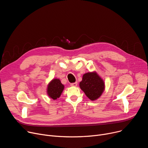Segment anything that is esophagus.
I'll list each match as a JSON object with an SVG mask.
<instances>
[{
    "label": "esophagus",
    "instance_id": "obj_1",
    "mask_svg": "<svg viewBox=\"0 0 148 148\" xmlns=\"http://www.w3.org/2000/svg\"><path fill=\"white\" fill-rule=\"evenodd\" d=\"M78 85V83L77 82H74V83H71L70 84V86H72V87H77Z\"/></svg>",
    "mask_w": 148,
    "mask_h": 148
}]
</instances>
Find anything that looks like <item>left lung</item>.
<instances>
[{
  "instance_id": "obj_1",
  "label": "left lung",
  "mask_w": 148,
  "mask_h": 148,
  "mask_svg": "<svg viewBox=\"0 0 148 148\" xmlns=\"http://www.w3.org/2000/svg\"><path fill=\"white\" fill-rule=\"evenodd\" d=\"M79 87L90 99L94 101L102 95L105 89V84L96 72H90L83 75Z\"/></svg>"
}]
</instances>
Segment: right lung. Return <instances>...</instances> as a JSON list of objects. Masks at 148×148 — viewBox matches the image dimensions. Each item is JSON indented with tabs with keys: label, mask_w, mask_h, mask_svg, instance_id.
Returning a JSON list of instances; mask_svg holds the SVG:
<instances>
[{
	"label": "right lung",
	"mask_w": 148,
	"mask_h": 148,
	"mask_svg": "<svg viewBox=\"0 0 148 148\" xmlns=\"http://www.w3.org/2000/svg\"><path fill=\"white\" fill-rule=\"evenodd\" d=\"M64 88V85L61 84L59 79H53L48 85L47 90V94L53 99H57L60 97Z\"/></svg>",
	"instance_id": "obj_1"
}]
</instances>
